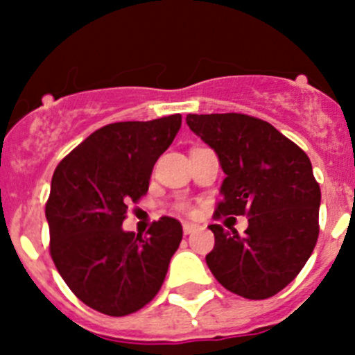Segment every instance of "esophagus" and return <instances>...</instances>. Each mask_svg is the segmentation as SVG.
Wrapping results in <instances>:
<instances>
[{
  "label": "esophagus",
  "instance_id": "1",
  "mask_svg": "<svg viewBox=\"0 0 355 355\" xmlns=\"http://www.w3.org/2000/svg\"><path fill=\"white\" fill-rule=\"evenodd\" d=\"M182 227H184V234L185 235H189V234H192V232L194 230H198V225H194V223H189V221H184V225H182Z\"/></svg>",
  "mask_w": 355,
  "mask_h": 355
}]
</instances>
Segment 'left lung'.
<instances>
[{
    "instance_id": "8db88e82",
    "label": "left lung",
    "mask_w": 355,
    "mask_h": 355,
    "mask_svg": "<svg viewBox=\"0 0 355 355\" xmlns=\"http://www.w3.org/2000/svg\"><path fill=\"white\" fill-rule=\"evenodd\" d=\"M185 120L227 175L214 218L249 216L244 235L209 225L214 247L207 266L230 292L268 299L299 275L316 245L321 191L309 157L273 125L249 114H187Z\"/></svg>"
}]
</instances>
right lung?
<instances>
[{"mask_svg": "<svg viewBox=\"0 0 355 355\" xmlns=\"http://www.w3.org/2000/svg\"><path fill=\"white\" fill-rule=\"evenodd\" d=\"M180 127L182 114L110 123L53 173L46 204L51 257L71 292L99 313L127 316L151 302L180 245L175 218H159L146 237L121 228Z\"/></svg>", "mask_w": 355, "mask_h": 355, "instance_id": "obj_1", "label": "right lung"}]
</instances>
